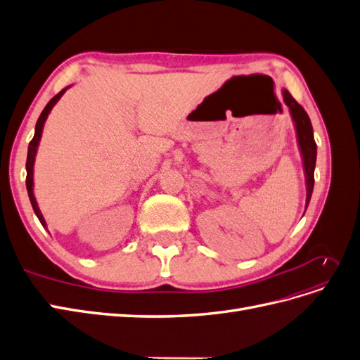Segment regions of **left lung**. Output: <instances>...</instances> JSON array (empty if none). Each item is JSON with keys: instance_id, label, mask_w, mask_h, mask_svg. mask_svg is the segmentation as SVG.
<instances>
[{"instance_id": "obj_1", "label": "left lung", "mask_w": 360, "mask_h": 360, "mask_svg": "<svg viewBox=\"0 0 360 360\" xmlns=\"http://www.w3.org/2000/svg\"><path fill=\"white\" fill-rule=\"evenodd\" d=\"M282 96H284V102L288 106L290 115L294 123V129H296L297 136V146L300 150V156L303 162V172H304V183H307V207L311 201V195L314 189V169L315 162H317V144L314 141V132L311 120L307 114V111L294 101V97L288 93V90H282Z\"/></svg>"}]
</instances>
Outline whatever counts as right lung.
Segmentation results:
<instances>
[{
  "instance_id": "obj_1",
  "label": "right lung",
  "mask_w": 360,
  "mask_h": 360,
  "mask_svg": "<svg viewBox=\"0 0 360 360\" xmlns=\"http://www.w3.org/2000/svg\"><path fill=\"white\" fill-rule=\"evenodd\" d=\"M70 89V85L66 86V89H63L57 96H53L52 99L49 101V103L45 106V110L41 111L37 123H36V130H34V138L31 139V143L28 146V155H27V191H28V197H30V201H31V205H32V210H34L36 216L39 217L40 224L46 228V221L45 217H43L40 209H39V204L36 201V197H34V160H36V155H37V147H39V143H40V138H41V132H43V126H45V122L46 118L49 115V112L52 111V108L56 106V103L61 99V96L66 93L68 90Z\"/></svg>"
}]
</instances>
